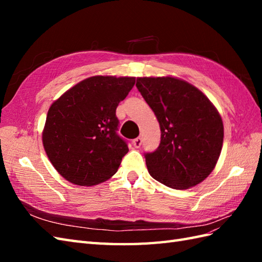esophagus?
I'll list each match as a JSON object with an SVG mask.
<instances>
[{"label": "esophagus", "mask_w": 262, "mask_h": 262, "mask_svg": "<svg viewBox=\"0 0 262 262\" xmlns=\"http://www.w3.org/2000/svg\"><path fill=\"white\" fill-rule=\"evenodd\" d=\"M142 143H143V141H142V138H141V137H137V138H135V140H134V141H133V145H134V147L138 148V147H141V145H142Z\"/></svg>", "instance_id": "1"}]
</instances>
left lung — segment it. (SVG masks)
Listing matches in <instances>:
<instances>
[{"label": "left lung", "instance_id": "left-lung-1", "mask_svg": "<svg viewBox=\"0 0 262 262\" xmlns=\"http://www.w3.org/2000/svg\"><path fill=\"white\" fill-rule=\"evenodd\" d=\"M136 86L161 128L159 147L145 153L149 174L180 190L204 181L215 168L224 138L214 104L196 86L172 76L137 77Z\"/></svg>", "mask_w": 262, "mask_h": 262}]
</instances>
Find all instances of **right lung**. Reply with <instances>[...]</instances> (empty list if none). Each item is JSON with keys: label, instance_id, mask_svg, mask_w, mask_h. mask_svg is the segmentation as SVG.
<instances>
[{"label": "right lung", "instance_id": "1", "mask_svg": "<svg viewBox=\"0 0 262 262\" xmlns=\"http://www.w3.org/2000/svg\"><path fill=\"white\" fill-rule=\"evenodd\" d=\"M135 77L97 75L71 88L48 110L42 144L54 168L77 186H94L113 177L128 152L117 134L116 109Z\"/></svg>", "mask_w": 262, "mask_h": 262}]
</instances>
